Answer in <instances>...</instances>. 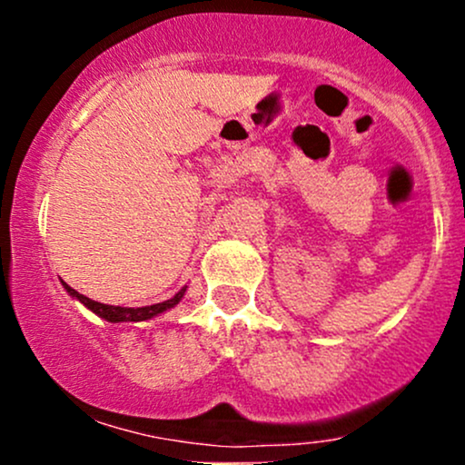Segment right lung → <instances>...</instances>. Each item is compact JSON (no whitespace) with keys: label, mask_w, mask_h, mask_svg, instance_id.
<instances>
[{"label":"right lung","mask_w":465,"mask_h":465,"mask_svg":"<svg viewBox=\"0 0 465 465\" xmlns=\"http://www.w3.org/2000/svg\"><path fill=\"white\" fill-rule=\"evenodd\" d=\"M63 286H65V291L69 292L72 297H76L78 302H83L84 306L89 308V311H94L98 317L106 319V322L111 323H120V322H146V319L154 317V314H162L163 311H168V308L177 306L181 302V297H183L185 288H181L177 295L173 297V300L168 302H162V303H153V306H143V308H122V306H109V303H100V302H94L89 300V297L80 295L78 291H74L72 286H67L65 282H63Z\"/></svg>","instance_id":"right-lung-1"}]
</instances>
